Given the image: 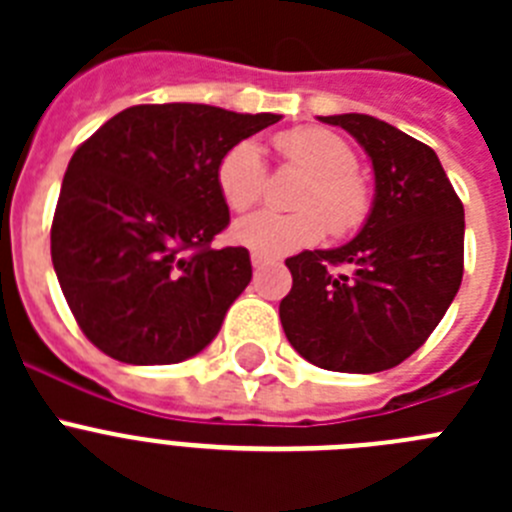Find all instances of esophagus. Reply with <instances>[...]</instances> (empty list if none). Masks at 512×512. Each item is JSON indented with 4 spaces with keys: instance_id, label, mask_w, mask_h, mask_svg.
<instances>
[{
    "instance_id": "obj_1",
    "label": "esophagus",
    "mask_w": 512,
    "mask_h": 512,
    "mask_svg": "<svg viewBox=\"0 0 512 512\" xmlns=\"http://www.w3.org/2000/svg\"><path fill=\"white\" fill-rule=\"evenodd\" d=\"M251 264H253V269H264V266L271 264V259H266V256H261V253H253V256H251Z\"/></svg>"
}]
</instances>
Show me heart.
<instances>
[{
	"mask_svg": "<svg viewBox=\"0 0 512 512\" xmlns=\"http://www.w3.org/2000/svg\"><path fill=\"white\" fill-rule=\"evenodd\" d=\"M277 146L289 164L310 176L297 200L302 212H256L243 217L233 228L235 241L266 256H277L320 241L325 225L333 235H348L361 228L372 210V194L356 174L359 161L346 140L328 130L300 128L279 135ZM215 182L230 210H251L266 189V164L259 143L238 140L230 146L217 164Z\"/></svg>",
	"mask_w": 512,
	"mask_h": 512,
	"instance_id": "1",
	"label": "heart"
}]
</instances>
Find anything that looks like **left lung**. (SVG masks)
Listing matches in <instances>:
<instances>
[{
	"label": "left lung",
	"instance_id": "1",
	"mask_svg": "<svg viewBox=\"0 0 512 512\" xmlns=\"http://www.w3.org/2000/svg\"><path fill=\"white\" fill-rule=\"evenodd\" d=\"M372 158L374 205L346 246L287 259L292 289L279 318L297 354L328 372L402 364L433 333L464 274V205L420 140L372 115L320 117ZM348 265L349 271H335Z\"/></svg>",
	"mask_w": 512,
	"mask_h": 512
}]
</instances>
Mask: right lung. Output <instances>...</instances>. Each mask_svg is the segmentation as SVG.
<instances>
[{"instance_id":"add662e5","label":"right lung","mask_w":512,"mask_h":512,"mask_svg":"<svg viewBox=\"0 0 512 512\" xmlns=\"http://www.w3.org/2000/svg\"><path fill=\"white\" fill-rule=\"evenodd\" d=\"M282 115L210 104H135L71 156L51 259L84 336L122 364H179L217 336L251 282L215 171L230 146Z\"/></svg>"}]
</instances>
